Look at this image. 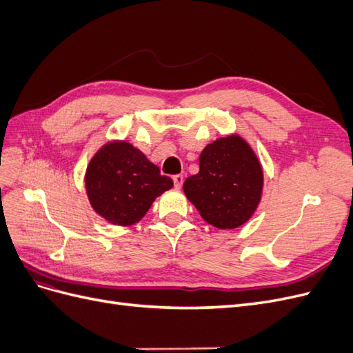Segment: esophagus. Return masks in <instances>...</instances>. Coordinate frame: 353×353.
I'll list each match as a JSON object with an SVG mask.
<instances>
[{
  "instance_id": "1",
  "label": "esophagus",
  "mask_w": 353,
  "mask_h": 353,
  "mask_svg": "<svg viewBox=\"0 0 353 353\" xmlns=\"http://www.w3.org/2000/svg\"><path fill=\"white\" fill-rule=\"evenodd\" d=\"M174 184H175V187L176 188H181L183 187V183H184V176L181 175V174H178V175H174Z\"/></svg>"
}]
</instances>
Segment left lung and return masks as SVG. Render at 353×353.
<instances>
[{"mask_svg": "<svg viewBox=\"0 0 353 353\" xmlns=\"http://www.w3.org/2000/svg\"><path fill=\"white\" fill-rule=\"evenodd\" d=\"M262 185L258 157L241 137L230 135L203 148L199 174L185 179L184 193L210 225L232 230L253 215Z\"/></svg>", "mask_w": 353, "mask_h": 353, "instance_id": "obj_1", "label": "left lung"}]
</instances>
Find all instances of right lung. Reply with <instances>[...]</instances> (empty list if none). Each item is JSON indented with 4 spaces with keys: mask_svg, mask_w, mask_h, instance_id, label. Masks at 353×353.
<instances>
[{
    "mask_svg": "<svg viewBox=\"0 0 353 353\" xmlns=\"http://www.w3.org/2000/svg\"><path fill=\"white\" fill-rule=\"evenodd\" d=\"M138 148L125 141L105 144L87 168L85 187L94 210L114 225L140 221L157 196L172 188Z\"/></svg>",
    "mask_w": 353,
    "mask_h": 353,
    "instance_id": "right-lung-1",
    "label": "right lung"
}]
</instances>
